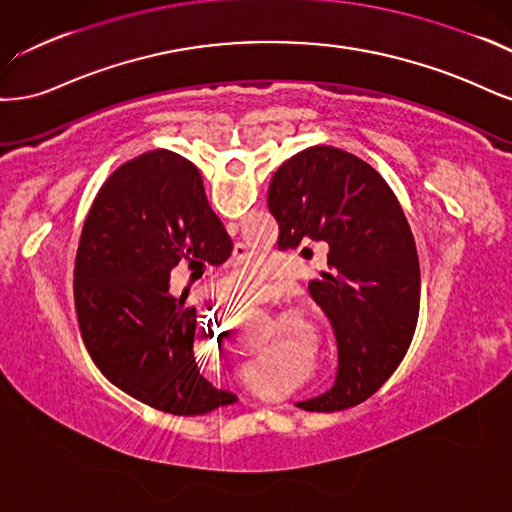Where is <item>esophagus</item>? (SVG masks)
<instances>
[{
    "instance_id": "34e87169",
    "label": "esophagus",
    "mask_w": 512,
    "mask_h": 512,
    "mask_svg": "<svg viewBox=\"0 0 512 512\" xmlns=\"http://www.w3.org/2000/svg\"><path fill=\"white\" fill-rule=\"evenodd\" d=\"M236 255H238V257L246 255V246H242V244H240V246H238V251H236Z\"/></svg>"
}]
</instances>
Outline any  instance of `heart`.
I'll use <instances>...</instances> for the list:
<instances>
[{"label": "heart", "instance_id": "obj_1", "mask_svg": "<svg viewBox=\"0 0 512 512\" xmlns=\"http://www.w3.org/2000/svg\"><path fill=\"white\" fill-rule=\"evenodd\" d=\"M261 268L259 266H242L227 278V293L234 298H253L261 289Z\"/></svg>", "mask_w": 512, "mask_h": 512}]
</instances>
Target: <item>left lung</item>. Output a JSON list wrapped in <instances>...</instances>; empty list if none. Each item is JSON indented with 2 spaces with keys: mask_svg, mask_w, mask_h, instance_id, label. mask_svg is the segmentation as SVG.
<instances>
[{
  "mask_svg": "<svg viewBox=\"0 0 512 512\" xmlns=\"http://www.w3.org/2000/svg\"><path fill=\"white\" fill-rule=\"evenodd\" d=\"M268 206L280 251L310 240L327 246V270L308 291L332 323L338 368L332 387L295 406H357L400 366L415 334L419 257L404 210L381 174L334 146L287 159L272 176Z\"/></svg>",
  "mask_w": 512,
  "mask_h": 512,
  "instance_id": "obj_1",
  "label": "left lung"
}]
</instances>
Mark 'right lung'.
Masks as SVG:
<instances>
[{
    "label": "right lung",
    "instance_id": "1",
    "mask_svg": "<svg viewBox=\"0 0 512 512\" xmlns=\"http://www.w3.org/2000/svg\"><path fill=\"white\" fill-rule=\"evenodd\" d=\"M202 174L172 151H151L97 193L74 270L82 340L110 383L157 410L197 417L238 402L197 368V310L174 298L178 266L202 272L232 255Z\"/></svg>",
    "mask_w": 512,
    "mask_h": 512
}]
</instances>
